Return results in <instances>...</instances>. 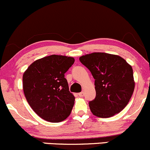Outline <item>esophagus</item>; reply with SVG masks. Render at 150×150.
<instances>
[{"mask_svg":"<svg viewBox=\"0 0 150 150\" xmlns=\"http://www.w3.org/2000/svg\"><path fill=\"white\" fill-rule=\"evenodd\" d=\"M78 95H79V96H83V95H84V93H83V91H81V92L79 93V94H78Z\"/></svg>","mask_w":150,"mask_h":150,"instance_id":"34e87169","label":"esophagus"}]
</instances>
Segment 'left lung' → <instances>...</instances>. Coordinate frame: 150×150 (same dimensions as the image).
Returning <instances> with one entry per match:
<instances>
[{
    "label": "left lung",
    "mask_w": 150,
    "mask_h": 150,
    "mask_svg": "<svg viewBox=\"0 0 150 150\" xmlns=\"http://www.w3.org/2000/svg\"><path fill=\"white\" fill-rule=\"evenodd\" d=\"M95 79L96 97L89 101L94 115L107 118L118 114L131 99L134 89L133 70L120 56L95 52L79 58Z\"/></svg>",
    "instance_id": "8db88e82"
}]
</instances>
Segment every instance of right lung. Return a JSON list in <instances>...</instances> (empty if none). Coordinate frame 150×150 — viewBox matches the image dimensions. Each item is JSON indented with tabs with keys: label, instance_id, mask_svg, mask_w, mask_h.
<instances>
[{
	"label": "right lung",
	"instance_id": "1",
	"mask_svg": "<svg viewBox=\"0 0 150 150\" xmlns=\"http://www.w3.org/2000/svg\"><path fill=\"white\" fill-rule=\"evenodd\" d=\"M73 57L51 55L32 63L23 75V88L30 107L43 120L60 122L70 115L75 97L64 74Z\"/></svg>",
	"mask_w": 150,
	"mask_h": 150
}]
</instances>
